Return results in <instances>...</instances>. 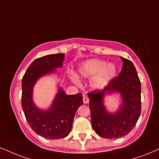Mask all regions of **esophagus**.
<instances>
[{"instance_id":"34e87169","label":"esophagus","mask_w":159,"mask_h":159,"mask_svg":"<svg viewBox=\"0 0 159 159\" xmlns=\"http://www.w3.org/2000/svg\"><path fill=\"white\" fill-rule=\"evenodd\" d=\"M89 97H88L87 96L84 95L83 96V102L85 103V104H87V103H89Z\"/></svg>"}]
</instances>
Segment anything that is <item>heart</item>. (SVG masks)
<instances>
[{
	"instance_id": "obj_1",
	"label": "heart",
	"mask_w": 159,
	"mask_h": 159,
	"mask_svg": "<svg viewBox=\"0 0 159 159\" xmlns=\"http://www.w3.org/2000/svg\"><path fill=\"white\" fill-rule=\"evenodd\" d=\"M117 73V68L113 63H107L105 60L90 59L80 65L77 76L84 80H91L90 85L92 89L99 91L105 89L112 81ZM74 83H77V76H71Z\"/></svg>"
}]
</instances>
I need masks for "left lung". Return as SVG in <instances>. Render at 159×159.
Returning <instances> with one entry per match:
<instances>
[{
	"label": "left lung",
	"mask_w": 159,
	"mask_h": 159,
	"mask_svg": "<svg viewBox=\"0 0 159 159\" xmlns=\"http://www.w3.org/2000/svg\"><path fill=\"white\" fill-rule=\"evenodd\" d=\"M123 65L119 76L103 90L88 93L92 127L103 138L118 139L132 130L141 113V83L136 68L127 59L121 57ZM118 93L122 103L118 110L110 112L103 105L106 94Z\"/></svg>",
	"instance_id": "left-lung-1"
}]
</instances>
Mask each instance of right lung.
I'll return each mask as SVG.
<instances>
[{
    "label": "right lung",
    "instance_id": "right-lung-1",
    "mask_svg": "<svg viewBox=\"0 0 159 159\" xmlns=\"http://www.w3.org/2000/svg\"><path fill=\"white\" fill-rule=\"evenodd\" d=\"M64 54H49L32 62L22 79L21 104L29 126L39 136L48 139H59L67 136L71 130L74 116L83 105V94L67 95L61 87L49 108L41 109L33 100L34 86L42 76L55 74L61 68Z\"/></svg>",
    "mask_w": 159,
    "mask_h": 159
}]
</instances>
